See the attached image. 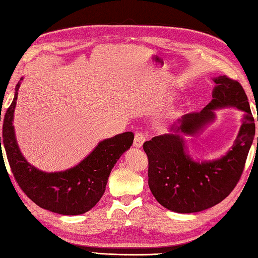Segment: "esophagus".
<instances>
[{"mask_svg": "<svg viewBox=\"0 0 258 258\" xmlns=\"http://www.w3.org/2000/svg\"><path fill=\"white\" fill-rule=\"evenodd\" d=\"M146 140V136L142 133H137L135 135V139H134V146L136 148H142L143 145Z\"/></svg>", "mask_w": 258, "mask_h": 258, "instance_id": "34e87169", "label": "esophagus"}]
</instances>
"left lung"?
Masks as SVG:
<instances>
[{
  "instance_id": "1",
  "label": "left lung",
  "mask_w": 258,
  "mask_h": 258,
  "mask_svg": "<svg viewBox=\"0 0 258 258\" xmlns=\"http://www.w3.org/2000/svg\"><path fill=\"white\" fill-rule=\"evenodd\" d=\"M212 80L216 83L212 101L205 109L183 115L169 127L168 134L144 144L150 191L164 208L177 213L203 211L229 196L244 171L254 140V118L242 86L225 75ZM226 107L244 113L234 145L219 159L201 162L192 159L187 153L185 136L201 133L215 119L214 111Z\"/></svg>"
}]
</instances>
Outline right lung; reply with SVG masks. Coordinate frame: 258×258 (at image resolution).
Masks as SVG:
<instances>
[{
	"instance_id": "1",
	"label": "right lung",
	"mask_w": 258,
	"mask_h": 258,
	"mask_svg": "<svg viewBox=\"0 0 258 258\" xmlns=\"http://www.w3.org/2000/svg\"><path fill=\"white\" fill-rule=\"evenodd\" d=\"M22 80L18 82L12 103L4 115L2 131V144L14 177L28 198L40 208L64 216L85 213L103 196L110 173L131 147L134 134L128 131L102 140L74 167L60 172L40 171L24 158L14 131V110ZM0 155L3 156L2 152Z\"/></svg>"
}]
</instances>
